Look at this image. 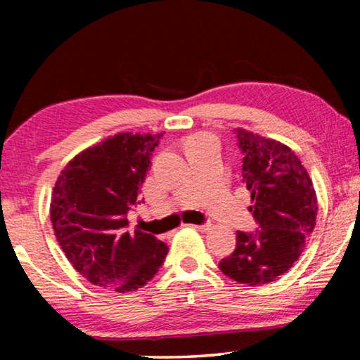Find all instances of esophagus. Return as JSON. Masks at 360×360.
<instances>
[{"mask_svg": "<svg viewBox=\"0 0 360 360\" xmlns=\"http://www.w3.org/2000/svg\"><path fill=\"white\" fill-rule=\"evenodd\" d=\"M191 228L198 229V231H208L210 229V224L205 223V224H191Z\"/></svg>", "mask_w": 360, "mask_h": 360, "instance_id": "1", "label": "esophagus"}]
</instances>
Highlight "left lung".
I'll return each instance as SVG.
<instances>
[{
  "instance_id": "left-lung-1",
  "label": "left lung",
  "mask_w": 360,
  "mask_h": 360,
  "mask_svg": "<svg viewBox=\"0 0 360 360\" xmlns=\"http://www.w3.org/2000/svg\"><path fill=\"white\" fill-rule=\"evenodd\" d=\"M234 134L257 229L236 233V249L221 259L219 269L255 287L275 282L293 267L316 224L318 203L308 172L290 147L245 129Z\"/></svg>"
}]
</instances>
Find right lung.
<instances>
[{
	"instance_id": "1",
	"label": "right lung",
	"mask_w": 360,
	"mask_h": 360,
	"mask_svg": "<svg viewBox=\"0 0 360 360\" xmlns=\"http://www.w3.org/2000/svg\"><path fill=\"white\" fill-rule=\"evenodd\" d=\"M162 136H112L68 162L56 181L53 233L77 272L93 285L134 292L164 264L167 244L154 234L131 231L127 223Z\"/></svg>"
}]
</instances>
